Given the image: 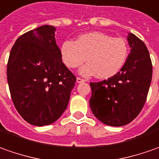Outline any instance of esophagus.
Returning <instances> with one entry per match:
<instances>
[{"instance_id":"obj_1","label":"esophagus","mask_w":159,"mask_h":159,"mask_svg":"<svg viewBox=\"0 0 159 159\" xmlns=\"http://www.w3.org/2000/svg\"><path fill=\"white\" fill-rule=\"evenodd\" d=\"M76 80H77V83H83V82H85V80L83 79H80V78H77Z\"/></svg>"}]
</instances>
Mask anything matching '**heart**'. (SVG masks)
Returning <instances> with one entry per match:
<instances>
[{
    "label": "heart",
    "instance_id": "obj_1",
    "mask_svg": "<svg viewBox=\"0 0 159 159\" xmlns=\"http://www.w3.org/2000/svg\"><path fill=\"white\" fill-rule=\"evenodd\" d=\"M63 62L69 68H77L87 60L80 69L84 77L95 75L99 79H108L119 72L128 57V44L121 37L93 31L81 35L76 42L66 40L60 46Z\"/></svg>",
    "mask_w": 159,
    "mask_h": 159
}]
</instances>
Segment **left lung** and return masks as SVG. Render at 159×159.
Returning a JSON list of instances; mask_svg holds the SVG:
<instances>
[{
	"label": "left lung",
	"mask_w": 159,
	"mask_h": 159,
	"mask_svg": "<svg viewBox=\"0 0 159 159\" xmlns=\"http://www.w3.org/2000/svg\"><path fill=\"white\" fill-rule=\"evenodd\" d=\"M127 40L130 53L121 71L107 80L90 83L91 110L109 126H124L139 115L152 82V60L146 45L132 33H128Z\"/></svg>",
	"instance_id": "1"
}]
</instances>
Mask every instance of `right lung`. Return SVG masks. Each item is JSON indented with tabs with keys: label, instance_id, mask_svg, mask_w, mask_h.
I'll return each instance as SVG.
<instances>
[{
	"label": "right lung",
	"instance_id": "obj_1",
	"mask_svg": "<svg viewBox=\"0 0 159 159\" xmlns=\"http://www.w3.org/2000/svg\"><path fill=\"white\" fill-rule=\"evenodd\" d=\"M56 28L43 25L17 38L8 57L7 78L14 105L35 126L50 125L66 109L76 78L62 62Z\"/></svg>",
	"mask_w": 159,
	"mask_h": 159
}]
</instances>
